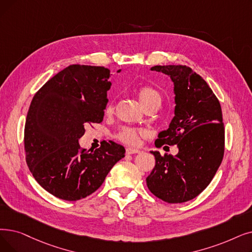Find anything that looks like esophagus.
Wrapping results in <instances>:
<instances>
[{"instance_id": "34e87169", "label": "esophagus", "mask_w": 252, "mask_h": 252, "mask_svg": "<svg viewBox=\"0 0 252 252\" xmlns=\"http://www.w3.org/2000/svg\"><path fill=\"white\" fill-rule=\"evenodd\" d=\"M126 155H134V153H139L140 150H138L137 148H132V147H128L126 149Z\"/></svg>"}]
</instances>
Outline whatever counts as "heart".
Segmentation results:
<instances>
[{"mask_svg":"<svg viewBox=\"0 0 252 252\" xmlns=\"http://www.w3.org/2000/svg\"><path fill=\"white\" fill-rule=\"evenodd\" d=\"M137 95H138L139 101L141 102L142 105H143L145 109L150 106H159L161 102L159 93L150 86L141 87L137 93ZM113 109H114L113 105L109 104L106 109V112L111 113L113 111ZM143 136H145L144 130L133 128V127H124L118 134V139L120 141H123L124 143H126L129 145H138L140 143L141 138Z\"/></svg>","mask_w":252,"mask_h":252,"instance_id":"heart-1","label":"heart"}]
</instances>
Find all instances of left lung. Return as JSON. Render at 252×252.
Segmentation results:
<instances>
[{"label":"left lung","instance_id":"1","mask_svg":"<svg viewBox=\"0 0 252 252\" xmlns=\"http://www.w3.org/2000/svg\"><path fill=\"white\" fill-rule=\"evenodd\" d=\"M174 83L175 110L169 128L158 136L156 146L177 145L175 157L156 158L146 178L149 190L158 199L176 204L194 199L209 185L222 161L224 127L220 101L207 82L187 65H155Z\"/></svg>","mask_w":252,"mask_h":252}]
</instances>
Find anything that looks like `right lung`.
Returning <instances> with one entry per match:
<instances>
[{"mask_svg": "<svg viewBox=\"0 0 252 252\" xmlns=\"http://www.w3.org/2000/svg\"><path fill=\"white\" fill-rule=\"evenodd\" d=\"M110 76L104 67L71 64L32 97L25 126L27 163L36 181L59 199L92 194L125 158V147L113 141L94 151L79 145L85 125L103 120Z\"/></svg>", "mask_w": 252, "mask_h": 252, "instance_id": "add662e5", "label": "right lung"}]
</instances>
